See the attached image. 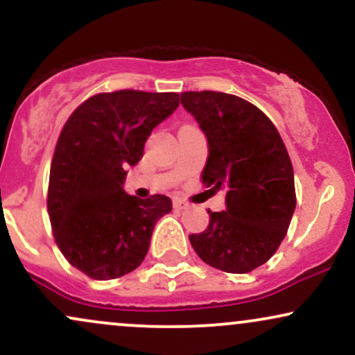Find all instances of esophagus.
Masks as SVG:
<instances>
[{"label": "esophagus", "instance_id": "1", "mask_svg": "<svg viewBox=\"0 0 355 355\" xmlns=\"http://www.w3.org/2000/svg\"><path fill=\"white\" fill-rule=\"evenodd\" d=\"M173 207L177 210H185V209H189V203H187L185 200H182V198H175Z\"/></svg>", "mask_w": 355, "mask_h": 355}]
</instances>
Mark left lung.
Wrapping results in <instances>:
<instances>
[{
	"mask_svg": "<svg viewBox=\"0 0 355 355\" xmlns=\"http://www.w3.org/2000/svg\"><path fill=\"white\" fill-rule=\"evenodd\" d=\"M180 101L209 144L203 185L225 190V210H209V227L189 235L190 243L209 266L247 274L275 254L294 215L287 148L266 113L239 96L185 92Z\"/></svg>",
	"mask_w": 355,
	"mask_h": 355,
	"instance_id": "obj_1",
	"label": "left lung"
}]
</instances>
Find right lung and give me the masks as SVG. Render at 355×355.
I'll list each match as a JSON object with an SVG mask.
<instances>
[{
  "label": "right lung",
  "mask_w": 355,
  "mask_h": 355,
  "mask_svg": "<svg viewBox=\"0 0 355 355\" xmlns=\"http://www.w3.org/2000/svg\"><path fill=\"white\" fill-rule=\"evenodd\" d=\"M177 93L120 89L81 103L61 130L50 170L48 214L61 254L96 280L118 279L144 262L165 195L146 200L123 190L152 130L178 108Z\"/></svg>",
  "instance_id": "add662e5"
}]
</instances>
